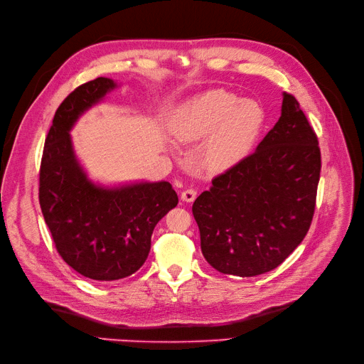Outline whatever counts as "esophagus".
<instances>
[{"instance_id":"34e87169","label":"esophagus","mask_w":364,"mask_h":364,"mask_svg":"<svg viewBox=\"0 0 364 364\" xmlns=\"http://www.w3.org/2000/svg\"><path fill=\"white\" fill-rule=\"evenodd\" d=\"M196 197H197V191H196V189H193V188L185 189V191L181 194V198L183 201H186V203H193L196 200Z\"/></svg>"}]
</instances>
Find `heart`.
I'll list each match as a JSON object with an SVG mask.
<instances>
[{
    "mask_svg": "<svg viewBox=\"0 0 364 364\" xmlns=\"http://www.w3.org/2000/svg\"><path fill=\"white\" fill-rule=\"evenodd\" d=\"M264 124L261 103L215 89L182 103L171 130L183 144L201 142L209 136L203 148V164L210 171H223L246 157Z\"/></svg>",
    "mask_w": 364,
    "mask_h": 364,
    "instance_id": "b5f03b06",
    "label": "heart"
}]
</instances>
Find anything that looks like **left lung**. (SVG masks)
<instances>
[{
    "mask_svg": "<svg viewBox=\"0 0 364 364\" xmlns=\"http://www.w3.org/2000/svg\"><path fill=\"white\" fill-rule=\"evenodd\" d=\"M320 170L317 134L295 96L283 93L282 117L256 151L193 204L205 261L238 277L283 264L309 230Z\"/></svg>",
    "mask_w": 364,
    "mask_h": 364,
    "instance_id": "obj_1",
    "label": "left lung"
}]
</instances>
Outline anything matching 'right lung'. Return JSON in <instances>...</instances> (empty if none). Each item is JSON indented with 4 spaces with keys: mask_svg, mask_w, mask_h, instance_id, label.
Returning <instances> with one entry per match:
<instances>
[{
    "mask_svg": "<svg viewBox=\"0 0 364 364\" xmlns=\"http://www.w3.org/2000/svg\"><path fill=\"white\" fill-rule=\"evenodd\" d=\"M115 87L114 80L99 77L69 93L55 114L40 167V205L59 255L97 282L124 279L139 269L155 225L179 201L164 181L96 185L78 163L69 132Z\"/></svg>",
    "mask_w": 364,
    "mask_h": 364,
    "instance_id": "right-lung-1",
    "label": "right lung"
}]
</instances>
